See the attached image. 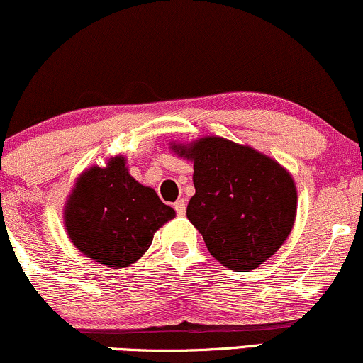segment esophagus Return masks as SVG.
<instances>
[{
  "label": "esophagus",
  "instance_id": "esophagus-1",
  "mask_svg": "<svg viewBox=\"0 0 363 363\" xmlns=\"http://www.w3.org/2000/svg\"><path fill=\"white\" fill-rule=\"evenodd\" d=\"M174 208H175V212H177V215H181V217H182V215L186 213V200H182V198H181V200L175 201Z\"/></svg>",
  "mask_w": 363,
  "mask_h": 363
}]
</instances>
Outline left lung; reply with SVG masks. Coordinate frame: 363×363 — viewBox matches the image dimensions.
Masks as SVG:
<instances>
[{
	"mask_svg": "<svg viewBox=\"0 0 363 363\" xmlns=\"http://www.w3.org/2000/svg\"><path fill=\"white\" fill-rule=\"evenodd\" d=\"M170 150L193 162L196 193L186 215L215 260L229 270L250 272L284 245L298 206L288 169L220 136L172 143Z\"/></svg>",
	"mask_w": 363,
	"mask_h": 363,
	"instance_id": "8db88e82",
	"label": "left lung"
}]
</instances>
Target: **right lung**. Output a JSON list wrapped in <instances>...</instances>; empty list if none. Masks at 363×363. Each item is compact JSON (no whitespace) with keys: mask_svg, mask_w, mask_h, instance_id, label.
<instances>
[{"mask_svg":"<svg viewBox=\"0 0 363 363\" xmlns=\"http://www.w3.org/2000/svg\"><path fill=\"white\" fill-rule=\"evenodd\" d=\"M174 217L172 206L129 174L123 155L86 169L63 206V224L75 248L113 269L136 264L155 233Z\"/></svg>","mask_w":363,"mask_h":363,"instance_id":"obj_1","label":"right lung"}]
</instances>
